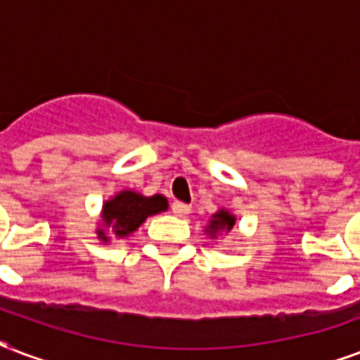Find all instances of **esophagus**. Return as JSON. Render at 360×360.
I'll return each mask as SVG.
<instances>
[{"mask_svg": "<svg viewBox=\"0 0 360 360\" xmlns=\"http://www.w3.org/2000/svg\"><path fill=\"white\" fill-rule=\"evenodd\" d=\"M172 211H174L177 217H186L191 213V205L183 204V202H174V204H172Z\"/></svg>", "mask_w": 360, "mask_h": 360, "instance_id": "esophagus-1", "label": "esophagus"}]
</instances>
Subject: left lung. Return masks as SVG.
I'll list each match as a JSON object with an SVG mask.
<instances>
[{
  "instance_id": "obj_1",
  "label": "left lung",
  "mask_w": 360,
  "mask_h": 360,
  "mask_svg": "<svg viewBox=\"0 0 360 360\" xmlns=\"http://www.w3.org/2000/svg\"><path fill=\"white\" fill-rule=\"evenodd\" d=\"M236 224V217L226 210H219L215 215L211 217L210 224H207V229L205 232L211 236V238H215L219 232H230V230L234 229Z\"/></svg>"
}]
</instances>
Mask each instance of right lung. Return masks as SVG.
<instances>
[{
    "label": "right lung",
    "instance_id": "right-lung-1",
    "mask_svg": "<svg viewBox=\"0 0 360 360\" xmlns=\"http://www.w3.org/2000/svg\"><path fill=\"white\" fill-rule=\"evenodd\" d=\"M168 210V200L162 194L143 196L134 191H120L113 198L107 200L101 207V226L98 229V238L109 241L105 229L113 230L117 238H126L136 232L145 219Z\"/></svg>",
    "mask_w": 360,
    "mask_h": 360
}]
</instances>
